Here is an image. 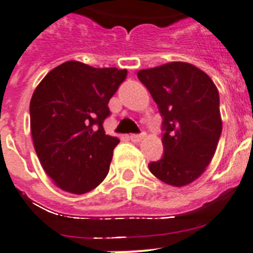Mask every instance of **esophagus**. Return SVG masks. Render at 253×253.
Segmentation results:
<instances>
[{"label":"esophagus","mask_w":253,"mask_h":253,"mask_svg":"<svg viewBox=\"0 0 253 253\" xmlns=\"http://www.w3.org/2000/svg\"><path fill=\"white\" fill-rule=\"evenodd\" d=\"M145 135H146L145 132H141V133H133V135L129 136V138H131L132 142H140V141L145 137Z\"/></svg>","instance_id":"1"}]
</instances>
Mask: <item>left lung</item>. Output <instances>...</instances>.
<instances>
[{
	"instance_id": "obj_1",
	"label": "left lung",
	"mask_w": 253,
	"mask_h": 253,
	"mask_svg": "<svg viewBox=\"0 0 253 253\" xmlns=\"http://www.w3.org/2000/svg\"><path fill=\"white\" fill-rule=\"evenodd\" d=\"M137 78L163 117L164 155L149 164L150 171L169 185H188L209 165L222 133L217 87L203 70L181 61L140 70Z\"/></svg>"
}]
</instances>
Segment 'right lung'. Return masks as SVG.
Wrapping results in <instances>:
<instances>
[{
  "label": "right lung",
  "mask_w": 253,
  "mask_h": 253,
  "mask_svg": "<svg viewBox=\"0 0 253 253\" xmlns=\"http://www.w3.org/2000/svg\"><path fill=\"white\" fill-rule=\"evenodd\" d=\"M126 77V69L70 60L36 87L30 102L34 147L47 176L65 192H90L108 174L120 140L106 135L103 122Z\"/></svg>",
  "instance_id": "right-lung-1"
}]
</instances>
